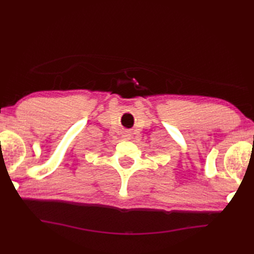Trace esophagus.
I'll list each match as a JSON object with an SVG mask.
<instances>
[{
	"instance_id": "obj_1",
	"label": "esophagus",
	"mask_w": 254,
	"mask_h": 254,
	"mask_svg": "<svg viewBox=\"0 0 254 254\" xmlns=\"http://www.w3.org/2000/svg\"><path fill=\"white\" fill-rule=\"evenodd\" d=\"M130 136H131V132L128 130H124L122 132V137L123 138H130Z\"/></svg>"
}]
</instances>
